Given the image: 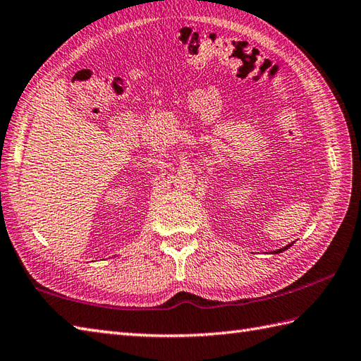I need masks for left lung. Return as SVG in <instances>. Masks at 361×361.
<instances>
[{
    "mask_svg": "<svg viewBox=\"0 0 361 361\" xmlns=\"http://www.w3.org/2000/svg\"><path fill=\"white\" fill-rule=\"evenodd\" d=\"M292 246V243H290V245H288V246H284L283 249H276V250H274V252L272 254H280V252H283V250H286V249H289Z\"/></svg>",
    "mask_w": 361,
    "mask_h": 361,
    "instance_id": "8db88e82",
    "label": "left lung"
}]
</instances>
